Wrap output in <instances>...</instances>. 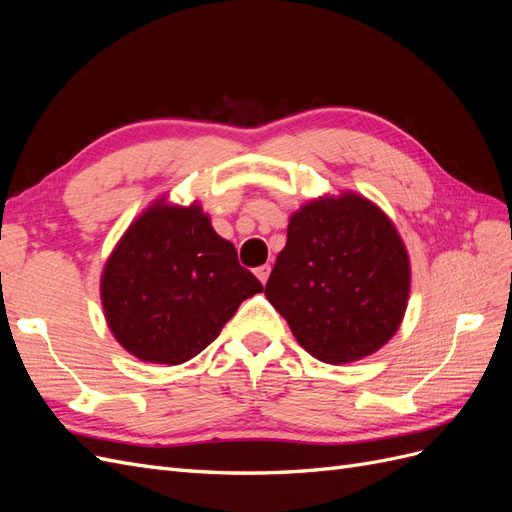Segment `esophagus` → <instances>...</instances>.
Returning a JSON list of instances; mask_svg holds the SVG:
<instances>
[{"mask_svg": "<svg viewBox=\"0 0 512 512\" xmlns=\"http://www.w3.org/2000/svg\"><path fill=\"white\" fill-rule=\"evenodd\" d=\"M254 273H256V277L260 280V284H267V280H269V273H271V267H269V265H262V267L254 269Z\"/></svg>", "mask_w": 512, "mask_h": 512, "instance_id": "obj_1", "label": "esophagus"}]
</instances>
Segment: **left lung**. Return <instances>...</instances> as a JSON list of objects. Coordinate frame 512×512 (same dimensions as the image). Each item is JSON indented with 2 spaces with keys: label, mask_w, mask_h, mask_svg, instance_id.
Segmentation results:
<instances>
[{
  "label": "left lung",
  "mask_w": 512,
  "mask_h": 512,
  "mask_svg": "<svg viewBox=\"0 0 512 512\" xmlns=\"http://www.w3.org/2000/svg\"><path fill=\"white\" fill-rule=\"evenodd\" d=\"M265 294L309 354L352 363L397 333L410 258L389 215L371 200L354 192L322 196L290 215Z\"/></svg>",
  "instance_id": "8db88e82"
}]
</instances>
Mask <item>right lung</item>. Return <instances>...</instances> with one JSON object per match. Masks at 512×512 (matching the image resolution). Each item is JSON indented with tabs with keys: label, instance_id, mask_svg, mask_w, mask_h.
Returning a JSON list of instances; mask_svg holds the SVG:
<instances>
[{
	"label": "right lung",
	"instance_id": "1",
	"mask_svg": "<svg viewBox=\"0 0 512 512\" xmlns=\"http://www.w3.org/2000/svg\"><path fill=\"white\" fill-rule=\"evenodd\" d=\"M262 292L203 207L156 200L108 256L100 297L108 329L145 363L179 365L203 352L237 307Z\"/></svg>",
	"mask_w": 512,
	"mask_h": 512
}]
</instances>
